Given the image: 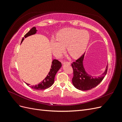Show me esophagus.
<instances>
[{
	"instance_id": "34e87169",
	"label": "esophagus",
	"mask_w": 122,
	"mask_h": 122,
	"mask_svg": "<svg viewBox=\"0 0 122 122\" xmlns=\"http://www.w3.org/2000/svg\"><path fill=\"white\" fill-rule=\"evenodd\" d=\"M61 63H62V64H68V65H71V63H70V62H66V61H62Z\"/></svg>"
}]
</instances>
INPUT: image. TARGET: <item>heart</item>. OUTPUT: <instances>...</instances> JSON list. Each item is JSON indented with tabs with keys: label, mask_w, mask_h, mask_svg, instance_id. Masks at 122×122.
Wrapping results in <instances>:
<instances>
[{
	"label": "heart",
	"mask_w": 122,
	"mask_h": 122,
	"mask_svg": "<svg viewBox=\"0 0 122 122\" xmlns=\"http://www.w3.org/2000/svg\"><path fill=\"white\" fill-rule=\"evenodd\" d=\"M90 38V34L85 30L74 28H66L58 31L56 39L50 40L51 48L56 56L60 55L65 50L73 58L82 55L86 51Z\"/></svg>",
	"instance_id": "1"
}]
</instances>
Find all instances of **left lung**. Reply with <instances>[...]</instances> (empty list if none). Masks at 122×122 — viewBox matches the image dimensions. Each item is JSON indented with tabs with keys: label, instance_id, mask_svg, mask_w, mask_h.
Listing matches in <instances>:
<instances>
[{
	"label": "left lung",
	"instance_id": "left-lung-1",
	"mask_svg": "<svg viewBox=\"0 0 122 122\" xmlns=\"http://www.w3.org/2000/svg\"><path fill=\"white\" fill-rule=\"evenodd\" d=\"M84 54L85 53L71 65L73 70V84L76 88L81 91L90 90L97 86L104 78L108 68L107 66L105 72L99 77H94L88 74L85 71L83 65Z\"/></svg>",
	"mask_w": 122,
	"mask_h": 122
}]
</instances>
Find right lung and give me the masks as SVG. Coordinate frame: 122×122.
<instances>
[{
  "label": "right lung",
  "instance_id": "1",
  "mask_svg": "<svg viewBox=\"0 0 122 122\" xmlns=\"http://www.w3.org/2000/svg\"><path fill=\"white\" fill-rule=\"evenodd\" d=\"M36 31H37V30H36V28L35 27H32L26 34H25V35L24 36V38H26L27 36L35 35V34H36ZM24 38L23 37L22 39L21 43L24 40ZM61 63L60 61H59L57 60H53L52 62V65H51L50 71L46 77V78L37 85L31 86H30L29 87H30L31 88H33V89L36 90H43L50 87L53 84L54 81L55 76L56 75L57 71L61 68ZM26 83L28 86L30 85L27 83Z\"/></svg>",
  "mask_w": 122,
  "mask_h": 122
}]
</instances>
